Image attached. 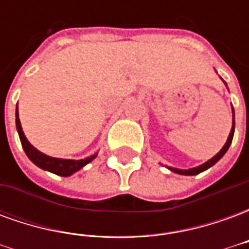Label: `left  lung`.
<instances>
[{
	"label": "left lung",
	"instance_id": "left-lung-1",
	"mask_svg": "<svg viewBox=\"0 0 249 249\" xmlns=\"http://www.w3.org/2000/svg\"><path fill=\"white\" fill-rule=\"evenodd\" d=\"M232 114H233V121H232V129H231V133L228 136V139H227V142L224 144V146L221 148V151L213 156L211 160H208L207 162H204L201 165H198V167L191 168V169H178V168H172V167H168L169 171H172L175 173H178V175H185V176H195V175H198V173L204 172V171H207L208 168H211L212 165H214L216 162L219 161L221 157L224 156L225 152L228 151V148H230L231 142H232V139H233V133H235V112H233V108H232Z\"/></svg>",
	"mask_w": 249,
	"mask_h": 249
}]
</instances>
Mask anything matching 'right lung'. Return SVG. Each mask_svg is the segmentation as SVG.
<instances>
[{
	"instance_id": "add662e5",
	"label": "right lung",
	"mask_w": 249,
	"mask_h": 249,
	"mask_svg": "<svg viewBox=\"0 0 249 249\" xmlns=\"http://www.w3.org/2000/svg\"><path fill=\"white\" fill-rule=\"evenodd\" d=\"M16 126H17V132H18L22 148H24L26 156L29 157L30 161L36 164L37 167H40L41 169L49 171V172L58 175V176H64V178L71 176L77 171H80L82 167H85L87 164H89L94 157L97 156V153H94L92 156L85 157L82 160H66V159H57V157L48 156V155L42 153L38 149H36L35 146L28 141V139L25 137L24 130H22V126H21V123H19L18 119V109H16Z\"/></svg>"
}]
</instances>
